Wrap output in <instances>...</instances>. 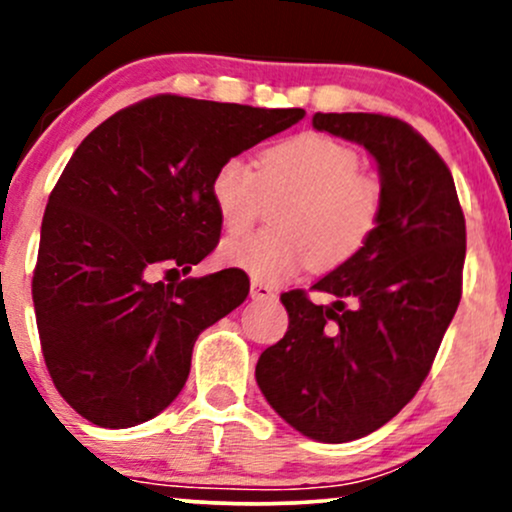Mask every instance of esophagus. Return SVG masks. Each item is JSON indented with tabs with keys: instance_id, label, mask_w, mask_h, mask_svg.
<instances>
[{
	"instance_id": "esophagus-1",
	"label": "esophagus",
	"mask_w": 512,
	"mask_h": 512,
	"mask_svg": "<svg viewBox=\"0 0 512 512\" xmlns=\"http://www.w3.org/2000/svg\"><path fill=\"white\" fill-rule=\"evenodd\" d=\"M250 296L255 298V301H272V298H276V291L269 284H264V281H252Z\"/></svg>"
}]
</instances>
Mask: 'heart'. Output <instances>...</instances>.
I'll return each instance as SVG.
<instances>
[{
  "label": "heart",
  "mask_w": 512,
  "mask_h": 512,
  "mask_svg": "<svg viewBox=\"0 0 512 512\" xmlns=\"http://www.w3.org/2000/svg\"><path fill=\"white\" fill-rule=\"evenodd\" d=\"M211 202L228 233L255 223L264 197L276 204L269 231L223 240L219 255L228 267L260 281H281L305 262L334 267L354 257L373 236L383 192L361 173V156L327 134H298L250 163L231 156L211 175Z\"/></svg>",
  "instance_id": "1"
}]
</instances>
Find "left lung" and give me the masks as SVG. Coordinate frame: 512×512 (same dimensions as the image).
Listing matches in <instances>:
<instances>
[{
    "mask_svg": "<svg viewBox=\"0 0 512 512\" xmlns=\"http://www.w3.org/2000/svg\"><path fill=\"white\" fill-rule=\"evenodd\" d=\"M313 127L375 158L383 207L366 245L313 286L332 305L281 293L289 330L255 378L286 424L346 443L385 426L426 380L462 298L467 228L450 168L407 122L315 113Z\"/></svg>",
    "mask_w": 512,
    "mask_h": 512,
    "instance_id": "obj_1",
    "label": "left lung"
}]
</instances>
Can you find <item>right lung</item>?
I'll return each mask as SVG.
<instances>
[{
    "instance_id": "right-lung-1",
    "label": "right lung",
    "mask_w": 512,
    "mask_h": 512,
    "mask_svg": "<svg viewBox=\"0 0 512 512\" xmlns=\"http://www.w3.org/2000/svg\"><path fill=\"white\" fill-rule=\"evenodd\" d=\"M301 108L154 96L79 144L40 228L33 305L57 392L91 424L129 428L180 395L199 332L248 298L240 269L187 274L216 248L211 175L226 158L301 122Z\"/></svg>"
}]
</instances>
